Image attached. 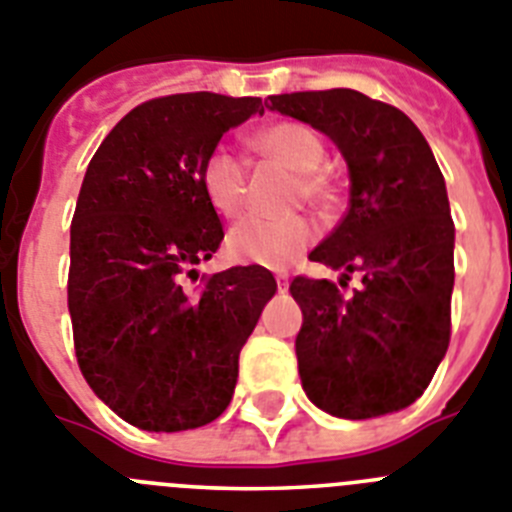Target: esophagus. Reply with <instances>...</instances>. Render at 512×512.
<instances>
[{
	"label": "esophagus",
	"mask_w": 512,
	"mask_h": 512,
	"mask_svg": "<svg viewBox=\"0 0 512 512\" xmlns=\"http://www.w3.org/2000/svg\"><path fill=\"white\" fill-rule=\"evenodd\" d=\"M275 283H278V291H286V288H288V273H275Z\"/></svg>",
	"instance_id": "esophagus-1"
}]
</instances>
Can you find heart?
Masks as SVG:
<instances>
[{"mask_svg": "<svg viewBox=\"0 0 512 512\" xmlns=\"http://www.w3.org/2000/svg\"><path fill=\"white\" fill-rule=\"evenodd\" d=\"M250 146L270 162L296 172L293 203L306 201L319 211L337 206V180L327 167V146L311 126L299 121H275L250 136ZM201 185L208 203L224 219H237L247 208L250 177L242 159L231 151L213 149L201 167ZM317 237V229L306 216L288 219H247L226 237V255L244 265L260 268H286Z\"/></svg>", "mask_w": 512, "mask_h": 512, "instance_id": "obj_1", "label": "heart"}]
</instances>
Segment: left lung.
<instances>
[{
    "label": "left lung",
    "mask_w": 512,
    "mask_h": 512,
    "mask_svg": "<svg viewBox=\"0 0 512 512\" xmlns=\"http://www.w3.org/2000/svg\"><path fill=\"white\" fill-rule=\"evenodd\" d=\"M270 108L327 133L350 170V208L309 260L361 273L335 281L296 275L304 311L296 337L301 384L319 410L345 420L415 402L451 340L453 219L428 141L389 102L355 90L273 95ZM345 286V281H340Z\"/></svg>",
    "instance_id": "left-lung-1"
}]
</instances>
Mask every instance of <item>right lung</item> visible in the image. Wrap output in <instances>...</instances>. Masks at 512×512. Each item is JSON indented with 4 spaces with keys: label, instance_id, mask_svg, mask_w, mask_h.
<instances>
[{
    "label": "right lung",
    "instance_id": "1",
    "mask_svg": "<svg viewBox=\"0 0 512 512\" xmlns=\"http://www.w3.org/2000/svg\"><path fill=\"white\" fill-rule=\"evenodd\" d=\"M255 113L260 97H154L123 115L87 167L66 286L74 350L92 391L136 428L175 433L216 420L273 299L275 278L260 265L185 283L224 239L203 159Z\"/></svg>",
    "mask_w": 512,
    "mask_h": 512
}]
</instances>
